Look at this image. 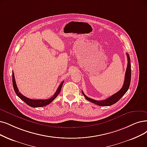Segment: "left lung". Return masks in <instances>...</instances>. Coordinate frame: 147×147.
<instances>
[{"instance_id":"left-lung-1","label":"left lung","mask_w":147,"mask_h":147,"mask_svg":"<svg viewBox=\"0 0 147 147\" xmlns=\"http://www.w3.org/2000/svg\"><path fill=\"white\" fill-rule=\"evenodd\" d=\"M127 67L126 69V72L125 74V79L124 84H123L122 87L121 89L120 90H119L118 92L115 93L114 95H111L109 98H107L105 100L102 101H96L95 99H93L92 98H90L88 96H87L82 91V93L84 96L85 98L87 100L90 101L92 103L98 105H100V106H109V105H111L114 104H115L116 102H118L119 99L124 96V94L127 92L128 90V88L130 87V81H131V64H130V56L127 53Z\"/></svg>"}]
</instances>
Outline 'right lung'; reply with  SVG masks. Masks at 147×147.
Here are the masks:
<instances>
[{"mask_svg":"<svg viewBox=\"0 0 147 147\" xmlns=\"http://www.w3.org/2000/svg\"><path fill=\"white\" fill-rule=\"evenodd\" d=\"M63 83H64V81H63L62 83L60 84L59 87H58V89H57V90L56 92L55 93L54 95L49 99H29L28 98H26L25 96H23L22 94L20 93V92L19 91V89L17 87L16 83V81H15L14 72L13 71V87H14V91H15L16 93L17 94V95L23 101H24L26 104H28L29 105V106L32 107H44V106H46V105H47L49 104L58 96V94H59L60 92H61V87H62Z\"/></svg>","mask_w":147,"mask_h":147,"instance_id":"1","label":"right lung"}]
</instances>
